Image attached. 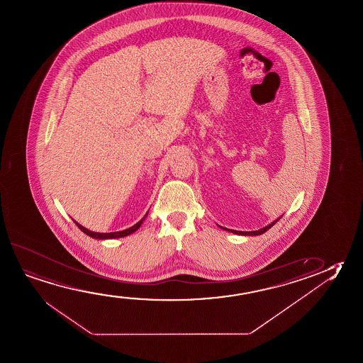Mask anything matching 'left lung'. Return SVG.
Instances as JSON below:
<instances>
[{"label": "left lung", "mask_w": 363, "mask_h": 363, "mask_svg": "<svg viewBox=\"0 0 363 363\" xmlns=\"http://www.w3.org/2000/svg\"><path fill=\"white\" fill-rule=\"evenodd\" d=\"M279 218H277L275 221H273L272 223H269L268 226H265V228H262V229L257 230V231H236V230H230V229H225V228H221V229L226 230V231H230V233H234V234L238 235H247V236H257V235H262L265 233V231H268L273 225H275V223H278L279 221Z\"/></svg>", "instance_id": "1"}]
</instances>
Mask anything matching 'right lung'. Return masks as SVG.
<instances>
[{"label":"right lung","mask_w":363,"mask_h":363,"mask_svg":"<svg viewBox=\"0 0 363 363\" xmlns=\"http://www.w3.org/2000/svg\"><path fill=\"white\" fill-rule=\"evenodd\" d=\"M147 215H148V212H147L145 216L142 218V220H140L138 223L133 225L132 228L122 230V231H117V233H94V231H90V230L85 229L84 226H82V225L77 223V221H74V223H77V226H78L79 229L83 231L84 234L88 235L90 238H93V239H99V240H106V239H118V238H124V236H128V235L133 234L134 231H137V230L140 229V225H142L143 221H145V218H147Z\"/></svg>","instance_id":"obj_1"}]
</instances>
